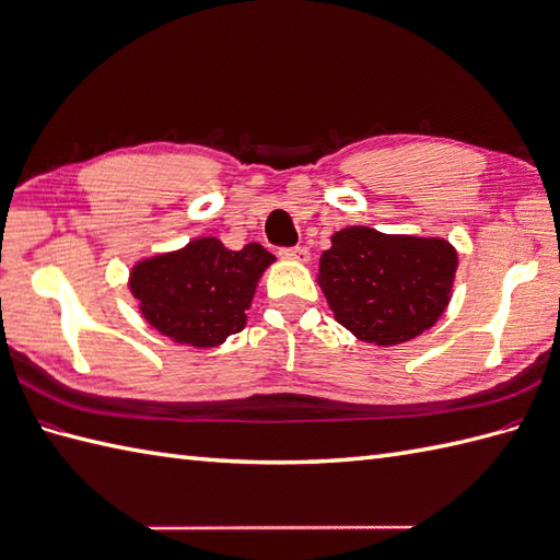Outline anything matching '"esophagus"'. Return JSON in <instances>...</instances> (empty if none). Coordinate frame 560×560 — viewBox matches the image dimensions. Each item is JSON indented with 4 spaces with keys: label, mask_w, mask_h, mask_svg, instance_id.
<instances>
[{
    "label": "esophagus",
    "mask_w": 560,
    "mask_h": 560,
    "mask_svg": "<svg viewBox=\"0 0 560 560\" xmlns=\"http://www.w3.org/2000/svg\"><path fill=\"white\" fill-rule=\"evenodd\" d=\"M279 255L283 259H293V262H307V259H310L307 248H301V245H298V248H281Z\"/></svg>",
    "instance_id": "1"
}]
</instances>
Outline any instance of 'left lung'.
<instances>
[{
  "instance_id": "obj_1",
  "label": "left lung",
  "mask_w": 560,
  "mask_h": 560,
  "mask_svg": "<svg viewBox=\"0 0 560 560\" xmlns=\"http://www.w3.org/2000/svg\"><path fill=\"white\" fill-rule=\"evenodd\" d=\"M458 253L444 238L348 226L319 257L317 283L355 339L398 346L432 329L451 303Z\"/></svg>"
}]
</instances>
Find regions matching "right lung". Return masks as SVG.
Returning <instances> with one entry per match:
<instances>
[{"mask_svg": "<svg viewBox=\"0 0 560 560\" xmlns=\"http://www.w3.org/2000/svg\"><path fill=\"white\" fill-rule=\"evenodd\" d=\"M271 262L275 255L259 243L229 250L219 238L207 236L180 250L140 259L128 285L140 315L166 339L214 348L245 327L257 281Z\"/></svg>", "mask_w": 560, "mask_h": 560, "instance_id": "add662e5", "label": "right lung"}]
</instances>
